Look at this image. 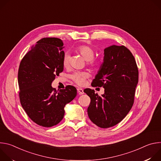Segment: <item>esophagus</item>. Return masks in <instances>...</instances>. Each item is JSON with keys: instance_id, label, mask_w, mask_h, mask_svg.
<instances>
[{"instance_id": "esophagus-1", "label": "esophagus", "mask_w": 161, "mask_h": 161, "mask_svg": "<svg viewBox=\"0 0 161 161\" xmlns=\"http://www.w3.org/2000/svg\"><path fill=\"white\" fill-rule=\"evenodd\" d=\"M77 90H78V94L81 95V94H84L83 90L82 88H78L77 89Z\"/></svg>"}]
</instances>
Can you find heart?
I'll use <instances>...</instances> for the list:
<instances>
[{"mask_svg":"<svg viewBox=\"0 0 161 161\" xmlns=\"http://www.w3.org/2000/svg\"><path fill=\"white\" fill-rule=\"evenodd\" d=\"M75 51L80 54L85 60L88 61V64L91 67H97L101 65V62L99 60L94 59L95 56L94 50L88 45H80L76 48ZM62 65L64 67L69 65V55L67 53L64 55L62 58ZM87 78V74L84 72L75 73L71 76L72 80L78 85H83Z\"/></svg>","mask_w":161,"mask_h":161,"instance_id":"1","label":"heart"}]
</instances>
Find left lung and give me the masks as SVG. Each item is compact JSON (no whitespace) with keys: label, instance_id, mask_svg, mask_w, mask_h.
Masks as SVG:
<instances>
[{"label":"left lung","instance_id":"1","mask_svg":"<svg viewBox=\"0 0 161 161\" xmlns=\"http://www.w3.org/2000/svg\"><path fill=\"white\" fill-rule=\"evenodd\" d=\"M138 76L135 58L128 48L116 45L105 48L104 62L91 84L104 88V94L99 96L94 90H84L90 98L87 109L90 120L101 128L120 122L134 104Z\"/></svg>","mask_w":161,"mask_h":161}]
</instances>
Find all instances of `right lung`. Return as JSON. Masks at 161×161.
Here are the masks:
<instances>
[{
	"mask_svg": "<svg viewBox=\"0 0 161 161\" xmlns=\"http://www.w3.org/2000/svg\"><path fill=\"white\" fill-rule=\"evenodd\" d=\"M63 48L59 38H42L22 58L18 69L20 103L34 122L45 127L63 119L65 104L77 94L72 85L58 92L52 86L55 76L64 70Z\"/></svg>",
	"mask_w": 161,
	"mask_h": 161,
	"instance_id": "right-lung-1",
	"label": "right lung"
}]
</instances>
